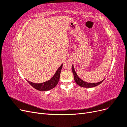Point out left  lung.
Here are the masks:
<instances>
[{
    "label": "left lung",
    "mask_w": 127,
    "mask_h": 127,
    "mask_svg": "<svg viewBox=\"0 0 127 127\" xmlns=\"http://www.w3.org/2000/svg\"><path fill=\"white\" fill-rule=\"evenodd\" d=\"M72 71L73 72V74H74V79L75 80V82L76 83V84H77L78 85H79V86H81L83 87H86V88H90V87H95L98 85H99L101 83H102L103 80H102V81L99 82L98 83H88L87 82H85L82 80L81 79H80L79 78V77L77 75V74L76 73L75 69H74V67L72 65Z\"/></svg>",
    "instance_id": "left-lung-1"
}]
</instances>
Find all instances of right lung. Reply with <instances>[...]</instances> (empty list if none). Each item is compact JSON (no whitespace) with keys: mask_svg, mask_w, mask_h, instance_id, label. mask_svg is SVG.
Masks as SVG:
<instances>
[{"mask_svg":"<svg viewBox=\"0 0 127 127\" xmlns=\"http://www.w3.org/2000/svg\"><path fill=\"white\" fill-rule=\"evenodd\" d=\"M63 64L61 65L60 67L58 69V70L56 72L54 76H53L49 80H48V81L39 84L33 83L32 82L28 81V80H27V81L28 82V83L31 85L37 90H39L40 91H47L50 90L52 89V88L55 87L57 85V84L58 83L60 78L61 70L63 67Z\"/></svg>","mask_w":127,"mask_h":127,"instance_id":"1","label":"right lung"}]
</instances>
